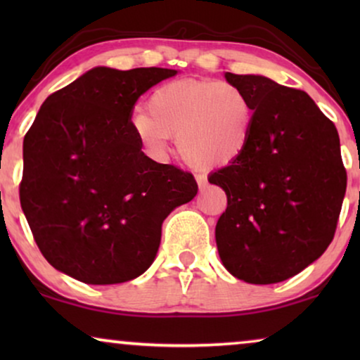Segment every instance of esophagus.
Here are the masks:
<instances>
[{
    "label": "esophagus",
    "instance_id": "obj_1",
    "mask_svg": "<svg viewBox=\"0 0 360 360\" xmlns=\"http://www.w3.org/2000/svg\"><path fill=\"white\" fill-rule=\"evenodd\" d=\"M196 181H198L200 190H205L206 185H208V179H206V175H196Z\"/></svg>",
    "mask_w": 360,
    "mask_h": 360
}]
</instances>
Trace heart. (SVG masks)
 I'll use <instances>...</instances> for the list:
<instances>
[{"label":"heart","mask_w":360,"mask_h":360,"mask_svg":"<svg viewBox=\"0 0 360 360\" xmlns=\"http://www.w3.org/2000/svg\"><path fill=\"white\" fill-rule=\"evenodd\" d=\"M147 110H136L129 126L150 154L164 155L170 137L184 162L216 169L238 159L254 127V108L238 85L213 80H175L152 93Z\"/></svg>","instance_id":"obj_1"}]
</instances>
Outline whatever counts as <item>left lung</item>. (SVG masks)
I'll use <instances>...</instances> for the list:
<instances>
[{
  "label": "left lung",
  "instance_id": "left-lung-1",
  "mask_svg": "<svg viewBox=\"0 0 360 360\" xmlns=\"http://www.w3.org/2000/svg\"><path fill=\"white\" fill-rule=\"evenodd\" d=\"M224 77L249 96L254 127L243 154L208 179L228 196L216 245L236 278L283 282L321 257L336 233L347 184L338 129L302 90Z\"/></svg>",
  "mask_w": 360,
  "mask_h": 360
}]
</instances>
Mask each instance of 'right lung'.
I'll return each mask as SVG.
<instances>
[{
  "instance_id": "right-lung-1",
  "label": "right lung",
  "mask_w": 360,
  "mask_h": 360,
  "mask_svg": "<svg viewBox=\"0 0 360 360\" xmlns=\"http://www.w3.org/2000/svg\"><path fill=\"white\" fill-rule=\"evenodd\" d=\"M174 75L95 67L44 101L24 136L19 198L52 267L90 285L139 277L164 219L195 198L193 175L149 159L129 126L139 96Z\"/></svg>"
}]
</instances>
